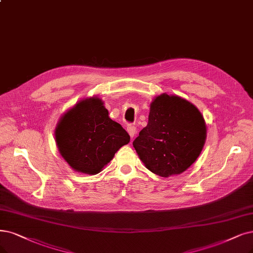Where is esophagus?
Masks as SVG:
<instances>
[{
  "mask_svg": "<svg viewBox=\"0 0 253 253\" xmlns=\"http://www.w3.org/2000/svg\"><path fill=\"white\" fill-rule=\"evenodd\" d=\"M127 131H128L130 137L132 138V137H134V135H135V133H136V128H135V126H133V125H128V126H127Z\"/></svg>",
  "mask_w": 253,
  "mask_h": 253,
  "instance_id": "34e87169",
  "label": "esophagus"
}]
</instances>
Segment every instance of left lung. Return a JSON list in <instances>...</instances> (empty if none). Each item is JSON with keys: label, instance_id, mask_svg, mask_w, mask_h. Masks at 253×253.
Returning a JSON list of instances; mask_svg holds the SVG:
<instances>
[{"label": "left lung", "instance_id": "8db88e82", "mask_svg": "<svg viewBox=\"0 0 253 253\" xmlns=\"http://www.w3.org/2000/svg\"><path fill=\"white\" fill-rule=\"evenodd\" d=\"M207 127L192 103L167 93L154 99L148 125L133 147L148 170L162 177L184 172L200 155Z\"/></svg>", "mask_w": 253, "mask_h": 253}]
</instances>
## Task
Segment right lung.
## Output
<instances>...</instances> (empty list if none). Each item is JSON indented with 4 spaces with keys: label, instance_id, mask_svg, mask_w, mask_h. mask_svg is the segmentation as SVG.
I'll return each mask as SVG.
<instances>
[{
    "label": "right lung",
    "instance_id": "obj_1",
    "mask_svg": "<svg viewBox=\"0 0 253 253\" xmlns=\"http://www.w3.org/2000/svg\"><path fill=\"white\" fill-rule=\"evenodd\" d=\"M59 152L75 171L97 174L130 136L108 117L99 98L79 102L65 114L55 131Z\"/></svg>",
    "mask_w": 253,
    "mask_h": 253
}]
</instances>
